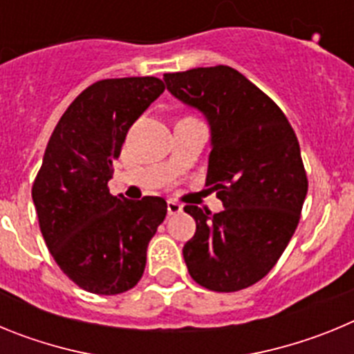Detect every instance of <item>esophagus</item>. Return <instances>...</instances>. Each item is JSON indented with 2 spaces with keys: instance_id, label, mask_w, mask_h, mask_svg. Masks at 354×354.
<instances>
[{
  "instance_id": "esophagus-1",
  "label": "esophagus",
  "mask_w": 354,
  "mask_h": 354,
  "mask_svg": "<svg viewBox=\"0 0 354 354\" xmlns=\"http://www.w3.org/2000/svg\"><path fill=\"white\" fill-rule=\"evenodd\" d=\"M167 211L168 214H179V212H183V205L179 204V202H175V200H168L167 204Z\"/></svg>"
}]
</instances>
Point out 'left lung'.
<instances>
[{"label": "left lung", "instance_id": "1", "mask_svg": "<svg viewBox=\"0 0 354 354\" xmlns=\"http://www.w3.org/2000/svg\"><path fill=\"white\" fill-rule=\"evenodd\" d=\"M162 80L207 118L205 186L225 207L216 214L184 207L196 221L183 248L187 271L209 290L246 289L273 270L299 223L308 179L296 133L273 99L232 67L168 72Z\"/></svg>", "mask_w": 354, "mask_h": 354}]
</instances>
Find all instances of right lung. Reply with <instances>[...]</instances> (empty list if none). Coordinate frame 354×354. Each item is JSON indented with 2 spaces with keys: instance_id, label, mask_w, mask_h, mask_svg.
Returning a JSON list of instances; mask_svg holds the SVG:
<instances>
[{
  "instance_id": "1",
  "label": "right lung",
  "mask_w": 354,
  "mask_h": 354,
  "mask_svg": "<svg viewBox=\"0 0 354 354\" xmlns=\"http://www.w3.org/2000/svg\"><path fill=\"white\" fill-rule=\"evenodd\" d=\"M162 92L152 76L97 81L72 101L46 147L31 187L40 232L60 270L88 292L133 289L167 216L161 196L134 202L108 187L127 131Z\"/></svg>"
}]
</instances>
